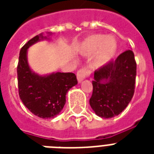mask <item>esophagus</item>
<instances>
[{"label":"esophagus","instance_id":"esophagus-1","mask_svg":"<svg viewBox=\"0 0 154 154\" xmlns=\"http://www.w3.org/2000/svg\"><path fill=\"white\" fill-rule=\"evenodd\" d=\"M90 73V71L89 70V69L87 68H82L80 70H78V72L77 73V81H78V83H81V82L85 80V78L86 77H88Z\"/></svg>","mask_w":154,"mask_h":154}]
</instances>
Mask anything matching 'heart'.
Masks as SVG:
<instances>
[{"instance_id":"1","label":"heart","mask_w":154,"mask_h":154,"mask_svg":"<svg viewBox=\"0 0 154 154\" xmlns=\"http://www.w3.org/2000/svg\"><path fill=\"white\" fill-rule=\"evenodd\" d=\"M117 49V41L113 36L93 34L83 41L78 51L84 57H90L94 54L93 65L95 68H101L113 59Z\"/></svg>"}]
</instances>
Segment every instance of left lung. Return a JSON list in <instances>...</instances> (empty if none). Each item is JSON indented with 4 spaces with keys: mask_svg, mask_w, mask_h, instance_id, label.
<instances>
[{
    "mask_svg": "<svg viewBox=\"0 0 154 154\" xmlns=\"http://www.w3.org/2000/svg\"><path fill=\"white\" fill-rule=\"evenodd\" d=\"M137 64L129 49L94 72L89 105L98 117L112 118L127 107L134 94Z\"/></svg>",
    "mask_w": 154,
    "mask_h": 154,
    "instance_id": "left-lung-1",
    "label": "left lung"
}]
</instances>
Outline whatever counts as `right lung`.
Here are the masks:
<instances>
[{"instance_id": "1", "label": "right lung", "mask_w": 154, "mask_h": 154, "mask_svg": "<svg viewBox=\"0 0 154 154\" xmlns=\"http://www.w3.org/2000/svg\"><path fill=\"white\" fill-rule=\"evenodd\" d=\"M37 35L21 48L17 65L19 96L25 107L37 117L53 118L64 108L66 94L77 85V77L72 72H53L40 75L32 71L28 61V49L32 45L49 40L52 32Z\"/></svg>"}]
</instances>
